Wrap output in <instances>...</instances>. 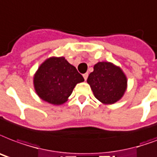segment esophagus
<instances>
[{
	"instance_id": "1",
	"label": "esophagus",
	"mask_w": 157,
	"mask_h": 157,
	"mask_svg": "<svg viewBox=\"0 0 157 157\" xmlns=\"http://www.w3.org/2000/svg\"><path fill=\"white\" fill-rule=\"evenodd\" d=\"M83 77H84V79H85V81H86L87 77H88V73L83 74Z\"/></svg>"
}]
</instances>
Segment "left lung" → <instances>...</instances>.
Returning a JSON list of instances; mask_svg holds the SVG:
<instances>
[{
	"mask_svg": "<svg viewBox=\"0 0 157 157\" xmlns=\"http://www.w3.org/2000/svg\"><path fill=\"white\" fill-rule=\"evenodd\" d=\"M87 83L94 97L105 105H113L124 96L128 80L121 68L109 62H99L94 66Z\"/></svg>",
	"mask_w": 157,
	"mask_h": 157,
	"instance_id": "1",
	"label": "left lung"
}]
</instances>
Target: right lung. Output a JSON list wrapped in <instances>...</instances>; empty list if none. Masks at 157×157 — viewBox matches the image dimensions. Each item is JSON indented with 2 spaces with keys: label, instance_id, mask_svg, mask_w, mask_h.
<instances>
[{
  "label": "right lung",
  "instance_id": "obj_1",
  "mask_svg": "<svg viewBox=\"0 0 157 157\" xmlns=\"http://www.w3.org/2000/svg\"><path fill=\"white\" fill-rule=\"evenodd\" d=\"M83 81V76L63 57L46 59L33 76L36 94L44 101L54 105L67 102L76 84Z\"/></svg>",
  "mask_w": 157,
  "mask_h": 157
}]
</instances>
